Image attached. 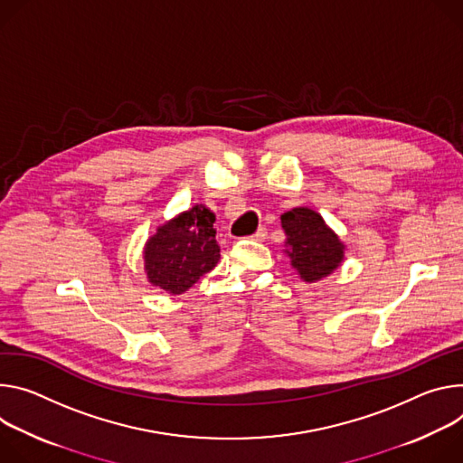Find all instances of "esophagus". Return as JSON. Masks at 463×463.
Masks as SVG:
<instances>
[{
  "instance_id": "esophagus-1",
  "label": "esophagus",
  "mask_w": 463,
  "mask_h": 463,
  "mask_svg": "<svg viewBox=\"0 0 463 463\" xmlns=\"http://www.w3.org/2000/svg\"><path fill=\"white\" fill-rule=\"evenodd\" d=\"M267 235H269L267 228H260L258 232H255V233L251 235V239H253V241H265V239H267Z\"/></svg>"
}]
</instances>
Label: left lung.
<instances>
[{"label":"left lung","mask_w":463,"mask_h":463,"mask_svg":"<svg viewBox=\"0 0 463 463\" xmlns=\"http://www.w3.org/2000/svg\"><path fill=\"white\" fill-rule=\"evenodd\" d=\"M281 224L287 233V253L292 267L305 281L322 279L338 269L344 258V244L317 212L294 208L281 215Z\"/></svg>","instance_id":"obj_1"}]
</instances>
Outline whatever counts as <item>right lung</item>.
Returning <instances> with one entry per match:
<instances>
[{
    "instance_id": "obj_1",
    "label": "right lung",
    "mask_w": 463,
    "mask_h": 463,
    "mask_svg": "<svg viewBox=\"0 0 463 463\" xmlns=\"http://www.w3.org/2000/svg\"><path fill=\"white\" fill-rule=\"evenodd\" d=\"M213 222L215 215L208 208L194 205L158 228L143 255L148 281L171 294H182L213 270L221 260Z\"/></svg>"
}]
</instances>
